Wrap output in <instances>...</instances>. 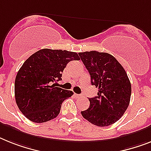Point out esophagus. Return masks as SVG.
<instances>
[{
  "mask_svg": "<svg viewBox=\"0 0 151 151\" xmlns=\"http://www.w3.org/2000/svg\"><path fill=\"white\" fill-rule=\"evenodd\" d=\"M75 96H76V98H81V97L83 96L80 95V94H75Z\"/></svg>",
  "mask_w": 151,
  "mask_h": 151,
  "instance_id": "obj_1",
  "label": "esophagus"
}]
</instances>
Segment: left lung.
I'll return each instance as SVG.
<instances>
[{
  "mask_svg": "<svg viewBox=\"0 0 151 151\" xmlns=\"http://www.w3.org/2000/svg\"><path fill=\"white\" fill-rule=\"evenodd\" d=\"M78 55L89 73L91 83L99 89L97 96L89 99V108L81 114L98 127L112 125L122 117L129 104L131 84L127 74L109 53L91 51L79 52Z\"/></svg>",
  "mask_w": 151,
  "mask_h": 151,
  "instance_id": "1",
  "label": "left lung"
}]
</instances>
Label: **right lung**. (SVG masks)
<instances>
[{
	"instance_id": "obj_1",
	"label": "right lung",
	"mask_w": 151,
	"mask_h": 151,
	"mask_svg": "<svg viewBox=\"0 0 151 151\" xmlns=\"http://www.w3.org/2000/svg\"><path fill=\"white\" fill-rule=\"evenodd\" d=\"M76 52L44 48L24 62L17 72L14 95L17 106L26 118L34 123H45L60 113L65 99L73 91L55 87L62 79V73L73 60H79Z\"/></svg>"
}]
</instances>
